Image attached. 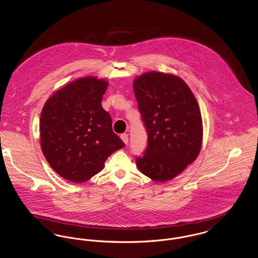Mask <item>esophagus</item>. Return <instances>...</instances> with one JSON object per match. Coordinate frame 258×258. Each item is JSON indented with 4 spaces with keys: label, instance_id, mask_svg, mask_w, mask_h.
Instances as JSON below:
<instances>
[{
    "label": "esophagus",
    "instance_id": "1",
    "mask_svg": "<svg viewBox=\"0 0 258 258\" xmlns=\"http://www.w3.org/2000/svg\"><path fill=\"white\" fill-rule=\"evenodd\" d=\"M121 138H122V140L124 142V144L128 143V135H126V134L121 135Z\"/></svg>",
    "mask_w": 258,
    "mask_h": 258
}]
</instances>
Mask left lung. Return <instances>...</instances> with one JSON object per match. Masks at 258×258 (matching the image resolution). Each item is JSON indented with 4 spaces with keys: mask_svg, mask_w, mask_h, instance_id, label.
Wrapping results in <instances>:
<instances>
[{
    "mask_svg": "<svg viewBox=\"0 0 258 258\" xmlns=\"http://www.w3.org/2000/svg\"><path fill=\"white\" fill-rule=\"evenodd\" d=\"M134 91L148 134L145 155L136 159V166L156 182L172 180L201 150L203 125L197 98L182 78L158 72L137 76Z\"/></svg>",
    "mask_w": 258,
    "mask_h": 258,
    "instance_id": "obj_1",
    "label": "left lung"
}]
</instances>
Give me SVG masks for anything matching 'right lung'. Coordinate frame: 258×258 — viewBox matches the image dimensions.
<instances>
[{
  "label": "right lung",
  "mask_w": 258,
  "mask_h": 258,
  "mask_svg": "<svg viewBox=\"0 0 258 258\" xmlns=\"http://www.w3.org/2000/svg\"><path fill=\"white\" fill-rule=\"evenodd\" d=\"M107 87V80L94 76L76 79L56 91L41 110V151L52 169L70 182H86L124 147L101 106Z\"/></svg>",
  "instance_id": "add662e5"
}]
</instances>
